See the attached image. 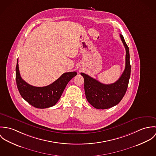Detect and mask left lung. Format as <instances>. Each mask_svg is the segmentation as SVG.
I'll return each instance as SVG.
<instances>
[{"label": "left lung", "mask_w": 156, "mask_h": 156, "mask_svg": "<svg viewBox=\"0 0 156 156\" xmlns=\"http://www.w3.org/2000/svg\"><path fill=\"white\" fill-rule=\"evenodd\" d=\"M120 37L126 51V67L116 82L109 85L103 84L85 73H80L84 78L87 99L97 109H106L118 105L124 96L128 87L131 72L129 48L121 34Z\"/></svg>", "instance_id": "obj_1"}]
</instances>
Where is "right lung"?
<instances>
[{
    "mask_svg": "<svg viewBox=\"0 0 156 156\" xmlns=\"http://www.w3.org/2000/svg\"><path fill=\"white\" fill-rule=\"evenodd\" d=\"M16 72L17 88L23 98L32 106L39 109L48 108L55 105L69 81L77 74L76 71L65 73L51 84L43 87H36L28 84L22 79L18 60Z\"/></svg>",
    "mask_w": 156,
    "mask_h": 156,
    "instance_id": "add662e5",
    "label": "right lung"
}]
</instances>
